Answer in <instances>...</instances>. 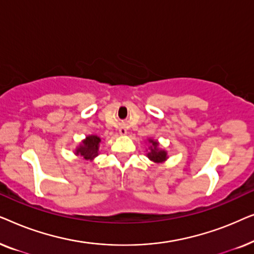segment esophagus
Returning <instances> with one entry per match:
<instances>
[{"mask_svg":"<svg viewBox=\"0 0 254 254\" xmlns=\"http://www.w3.org/2000/svg\"><path fill=\"white\" fill-rule=\"evenodd\" d=\"M119 133H120L121 135H126V134H127V129H126V128H120Z\"/></svg>","mask_w":254,"mask_h":254,"instance_id":"34e87169","label":"esophagus"}]
</instances>
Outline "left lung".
I'll list each match as a JSON object with an SVG mask.
<instances>
[{
  "label": "left lung",
  "instance_id": "8db88e82",
  "mask_svg": "<svg viewBox=\"0 0 254 254\" xmlns=\"http://www.w3.org/2000/svg\"><path fill=\"white\" fill-rule=\"evenodd\" d=\"M150 142L152 145H150V152H148V158L156 163L164 162L166 159V152L164 150L158 149V144L156 141L150 140Z\"/></svg>",
  "mask_w": 254,
  "mask_h": 254
}]
</instances>
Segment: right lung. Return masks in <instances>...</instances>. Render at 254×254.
Wrapping results in <instances>:
<instances>
[{
  "mask_svg": "<svg viewBox=\"0 0 254 254\" xmlns=\"http://www.w3.org/2000/svg\"><path fill=\"white\" fill-rule=\"evenodd\" d=\"M99 142L100 138L96 135H90L83 141V144L79 145V148H77L76 150V155L82 156L83 158L86 159V161H91L98 156V147H99Z\"/></svg>",
  "mask_w": 254,
  "mask_h": 254,
  "instance_id": "obj_1",
  "label": "right lung"
}]
</instances>
